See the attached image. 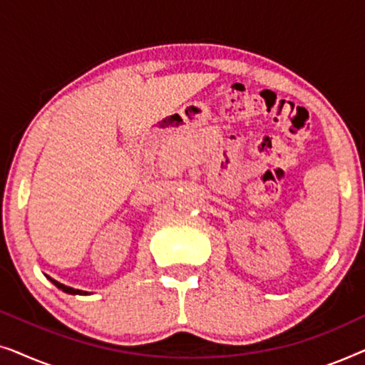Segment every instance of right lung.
Listing matches in <instances>:
<instances>
[{"mask_svg":"<svg viewBox=\"0 0 365 365\" xmlns=\"http://www.w3.org/2000/svg\"><path fill=\"white\" fill-rule=\"evenodd\" d=\"M49 281H51L54 286H56L58 289H61L63 292H68V294H79V296H86L88 292H84V291H79V289H73V287H68V286H64V284H61V282H58V281H54V279H51L49 276H46Z\"/></svg>","mask_w":365,"mask_h":365,"instance_id":"add662e5","label":"right lung"}]
</instances>
